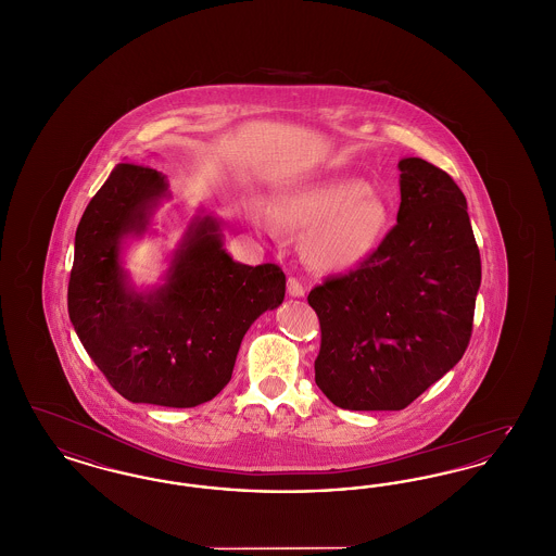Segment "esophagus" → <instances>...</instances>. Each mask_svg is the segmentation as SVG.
Returning a JSON list of instances; mask_svg holds the SVG:
<instances>
[{
  "label": "esophagus",
  "instance_id": "obj_1",
  "mask_svg": "<svg viewBox=\"0 0 556 556\" xmlns=\"http://www.w3.org/2000/svg\"><path fill=\"white\" fill-rule=\"evenodd\" d=\"M288 293H290L291 298H302L304 295V286L295 277H290L288 279Z\"/></svg>",
  "mask_w": 556,
  "mask_h": 556
}]
</instances>
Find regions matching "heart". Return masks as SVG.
Returning a JSON list of instances; mask_svg holds the SVG:
<instances>
[{
    "label": "heart",
    "mask_w": 556,
    "mask_h": 556,
    "mask_svg": "<svg viewBox=\"0 0 556 556\" xmlns=\"http://www.w3.org/2000/svg\"><path fill=\"white\" fill-rule=\"evenodd\" d=\"M279 225L302 239V256L325 273L363 265L386 238L392 211L361 177H327L295 187L273 204Z\"/></svg>",
    "instance_id": "1"
}]
</instances>
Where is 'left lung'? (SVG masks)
<instances>
[{"mask_svg":"<svg viewBox=\"0 0 556 556\" xmlns=\"http://www.w3.org/2000/svg\"><path fill=\"white\" fill-rule=\"evenodd\" d=\"M397 225L369 258L308 293L315 381L348 410H402L465 354L481 283L467 200L448 173L402 159Z\"/></svg>","mask_w":556,"mask_h":556,"instance_id":"obj_1","label":"left lung"}]
</instances>
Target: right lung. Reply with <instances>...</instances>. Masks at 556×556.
Wrapping results in <instances>:
<instances>
[{
	"label": "right lung",
	"mask_w": 556,
	"mask_h": 556,
	"mask_svg": "<svg viewBox=\"0 0 556 556\" xmlns=\"http://www.w3.org/2000/svg\"><path fill=\"white\" fill-rule=\"evenodd\" d=\"M168 195L156 168L116 164L80 216L68 315L121 396L191 408L229 383L245 331L283 302L286 275L277 265L236 263L223 248L220 223L195 214L164 283L137 290L123 266V243L150 231Z\"/></svg>",
	"instance_id": "right-lung-1"
}]
</instances>
